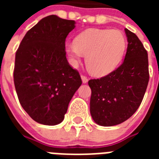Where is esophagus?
Returning <instances> with one entry per match:
<instances>
[{
	"mask_svg": "<svg viewBox=\"0 0 159 159\" xmlns=\"http://www.w3.org/2000/svg\"><path fill=\"white\" fill-rule=\"evenodd\" d=\"M81 79H82V82L84 83V84H86V83H88V79L87 78V76H85V75H81Z\"/></svg>",
	"mask_w": 159,
	"mask_h": 159,
	"instance_id": "esophagus-1",
	"label": "esophagus"
}]
</instances>
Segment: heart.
I'll use <instances>...</instances> for the list:
<instances>
[{
  "mask_svg": "<svg viewBox=\"0 0 159 159\" xmlns=\"http://www.w3.org/2000/svg\"><path fill=\"white\" fill-rule=\"evenodd\" d=\"M126 38L119 30L91 29L79 35L75 43H67L66 51L72 65L85 55V64L92 75H106L121 61L126 49Z\"/></svg>",
  "mask_w": 159,
  "mask_h": 159,
  "instance_id": "heart-1",
  "label": "heart"
}]
</instances>
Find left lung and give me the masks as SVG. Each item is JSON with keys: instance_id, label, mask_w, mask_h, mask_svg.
<instances>
[{"instance_id": "left-lung-1", "label": "left lung", "mask_w": 159, "mask_h": 159, "mask_svg": "<svg viewBox=\"0 0 159 159\" xmlns=\"http://www.w3.org/2000/svg\"><path fill=\"white\" fill-rule=\"evenodd\" d=\"M125 32L128 44L123 64L110 74L88 81L90 112L94 121L103 127L120 124L131 117L148 85L147 50L134 33L127 29Z\"/></svg>"}]
</instances>
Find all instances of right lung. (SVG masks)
<instances>
[{
  "mask_svg": "<svg viewBox=\"0 0 159 159\" xmlns=\"http://www.w3.org/2000/svg\"><path fill=\"white\" fill-rule=\"evenodd\" d=\"M75 24L56 15L46 16L28 31L16 52L13 78L20 103L40 124L61 123L82 84L66 58V37Z\"/></svg>",
  "mask_w": 159,
  "mask_h": 159,
  "instance_id": "right-lung-1",
  "label": "right lung"
}]
</instances>
